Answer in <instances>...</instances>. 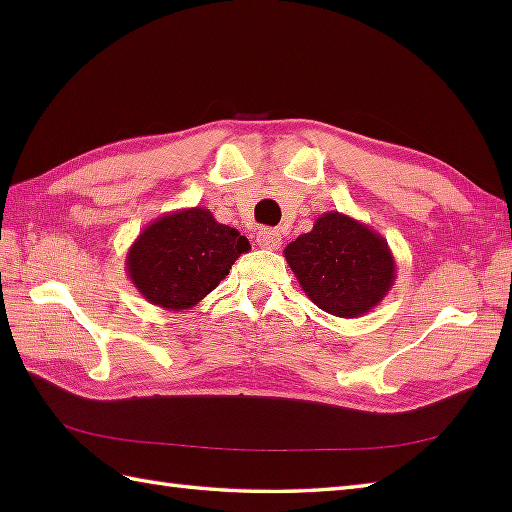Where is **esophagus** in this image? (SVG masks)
I'll return each mask as SVG.
<instances>
[{"label":"esophagus","mask_w":512,"mask_h":512,"mask_svg":"<svg viewBox=\"0 0 512 512\" xmlns=\"http://www.w3.org/2000/svg\"><path fill=\"white\" fill-rule=\"evenodd\" d=\"M257 244L268 250H275L281 246V233L275 228H259L257 231Z\"/></svg>","instance_id":"esophagus-1"}]
</instances>
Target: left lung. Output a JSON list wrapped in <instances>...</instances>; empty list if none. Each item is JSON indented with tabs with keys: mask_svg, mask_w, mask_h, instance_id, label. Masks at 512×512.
I'll list each match as a JSON object with an SVG mask.
<instances>
[{
	"mask_svg": "<svg viewBox=\"0 0 512 512\" xmlns=\"http://www.w3.org/2000/svg\"><path fill=\"white\" fill-rule=\"evenodd\" d=\"M284 257L310 301L341 319L363 317L396 281L387 239L339 211L319 215L310 233L284 248Z\"/></svg>",
	"mask_w": 512,
	"mask_h": 512,
	"instance_id": "obj_1",
	"label": "left lung"
}]
</instances>
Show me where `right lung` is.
<instances>
[{
  "mask_svg": "<svg viewBox=\"0 0 512 512\" xmlns=\"http://www.w3.org/2000/svg\"><path fill=\"white\" fill-rule=\"evenodd\" d=\"M248 239L220 224L204 206L160 215L127 250L125 268L151 306L182 312L200 303L228 275Z\"/></svg>",
  "mask_w": 512,
  "mask_h": 512,
  "instance_id": "add662e5",
  "label": "right lung"
}]
</instances>
